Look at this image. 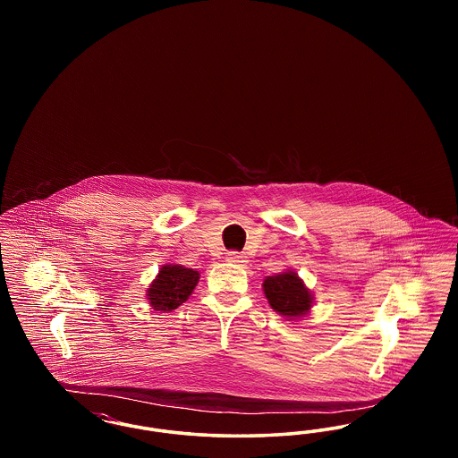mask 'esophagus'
<instances>
[{
  "instance_id": "esophagus-1",
  "label": "esophagus",
  "mask_w": 458,
  "mask_h": 458,
  "mask_svg": "<svg viewBox=\"0 0 458 458\" xmlns=\"http://www.w3.org/2000/svg\"><path fill=\"white\" fill-rule=\"evenodd\" d=\"M226 261L235 262V264H240V266H243V264L247 262V258H245L243 254H240V252H235V250H232V252H228V254H226Z\"/></svg>"
}]
</instances>
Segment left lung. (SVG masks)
Instances as JSON below:
<instances>
[{"mask_svg":"<svg viewBox=\"0 0 458 458\" xmlns=\"http://www.w3.org/2000/svg\"><path fill=\"white\" fill-rule=\"evenodd\" d=\"M262 286L267 302L282 316L295 319L309 312L312 297L297 273L288 271L276 276H267Z\"/></svg>","mask_w":458,"mask_h":458,"instance_id":"obj_1","label":"left lung"}]
</instances>
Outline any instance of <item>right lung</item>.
<instances>
[{"label":"right lung","instance_id":"add662e5","mask_svg":"<svg viewBox=\"0 0 458 458\" xmlns=\"http://www.w3.org/2000/svg\"><path fill=\"white\" fill-rule=\"evenodd\" d=\"M199 273L183 266H163L157 278L148 290V299L154 310H174L183 304L194 292Z\"/></svg>","mask_w":458,"mask_h":458}]
</instances>
